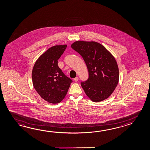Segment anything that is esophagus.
Masks as SVG:
<instances>
[{"instance_id":"obj_1","label":"esophagus","mask_w":150,"mask_h":150,"mask_svg":"<svg viewBox=\"0 0 150 150\" xmlns=\"http://www.w3.org/2000/svg\"><path fill=\"white\" fill-rule=\"evenodd\" d=\"M74 81H75V82H77V81H79V77H76L74 79Z\"/></svg>"}]
</instances>
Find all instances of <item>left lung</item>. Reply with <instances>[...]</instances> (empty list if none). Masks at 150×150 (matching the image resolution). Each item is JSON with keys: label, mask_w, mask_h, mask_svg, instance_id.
<instances>
[{"label": "left lung", "mask_w": 150, "mask_h": 150, "mask_svg": "<svg viewBox=\"0 0 150 150\" xmlns=\"http://www.w3.org/2000/svg\"><path fill=\"white\" fill-rule=\"evenodd\" d=\"M71 47L82 57L89 71V78L81 84L93 102H100L113 93L119 80L116 60L103 45L96 42L77 40Z\"/></svg>", "instance_id": "8db88e82"}]
</instances>
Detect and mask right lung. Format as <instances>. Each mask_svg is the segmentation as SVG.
Segmentation results:
<instances>
[{
  "label": "right lung",
  "mask_w": 150,
  "mask_h": 150,
  "mask_svg": "<svg viewBox=\"0 0 150 150\" xmlns=\"http://www.w3.org/2000/svg\"><path fill=\"white\" fill-rule=\"evenodd\" d=\"M67 46L65 44L49 48L38 58L33 68L34 88L41 98L50 103H60L72 82L58 65V60Z\"/></svg>",
  "instance_id": "1"
}]
</instances>
